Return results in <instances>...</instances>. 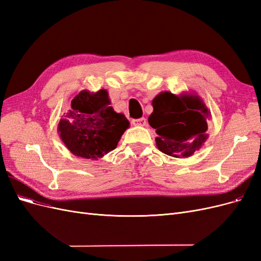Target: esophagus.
Instances as JSON below:
<instances>
[{"instance_id":"esophagus-1","label":"esophagus","mask_w":261,"mask_h":261,"mask_svg":"<svg viewBox=\"0 0 261 261\" xmlns=\"http://www.w3.org/2000/svg\"><path fill=\"white\" fill-rule=\"evenodd\" d=\"M132 123L134 126H146L147 120L145 117H141V118H137V120H133Z\"/></svg>"}]
</instances>
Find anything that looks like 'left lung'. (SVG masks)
<instances>
[{"label": "left lung", "instance_id": "8db88e82", "mask_svg": "<svg viewBox=\"0 0 261 261\" xmlns=\"http://www.w3.org/2000/svg\"><path fill=\"white\" fill-rule=\"evenodd\" d=\"M152 107L148 122L158 134L155 144L160 151L174 158H188L206 143L211 113L196 93L162 91L153 98Z\"/></svg>", "mask_w": 261, "mask_h": 261}]
</instances>
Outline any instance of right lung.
<instances>
[{
    "label": "right lung",
    "mask_w": 261,
    "mask_h": 261,
    "mask_svg": "<svg viewBox=\"0 0 261 261\" xmlns=\"http://www.w3.org/2000/svg\"><path fill=\"white\" fill-rule=\"evenodd\" d=\"M110 105L106 89H84L70 100V109L60 120L58 133L74 155L98 160L116 148L129 121Z\"/></svg>",
    "instance_id": "add662e5"
}]
</instances>
